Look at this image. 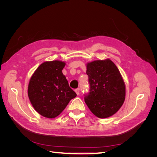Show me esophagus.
I'll return each mask as SVG.
<instances>
[{"label":"esophagus","instance_id":"esophagus-1","mask_svg":"<svg viewBox=\"0 0 157 157\" xmlns=\"http://www.w3.org/2000/svg\"><path fill=\"white\" fill-rule=\"evenodd\" d=\"M75 91L76 94H77V95H78V94H79V93H80V90H79V88L75 89Z\"/></svg>","mask_w":157,"mask_h":157}]
</instances>
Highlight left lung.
<instances>
[{"label":"left lung","mask_w":157,"mask_h":157,"mask_svg":"<svg viewBox=\"0 0 157 157\" xmlns=\"http://www.w3.org/2000/svg\"><path fill=\"white\" fill-rule=\"evenodd\" d=\"M89 92L84 101L94 115L107 118L116 113L125 99L124 80L110 59L97 60L87 64Z\"/></svg>","instance_id":"obj_1"}]
</instances>
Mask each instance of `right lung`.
<instances>
[{"label": "right lung", "mask_w": 157, "mask_h": 157, "mask_svg": "<svg viewBox=\"0 0 157 157\" xmlns=\"http://www.w3.org/2000/svg\"><path fill=\"white\" fill-rule=\"evenodd\" d=\"M65 63L60 61H46L36 69L28 86V96L40 115L52 118L58 116L77 96L69 86L62 70Z\"/></svg>", "instance_id": "obj_1"}]
</instances>
